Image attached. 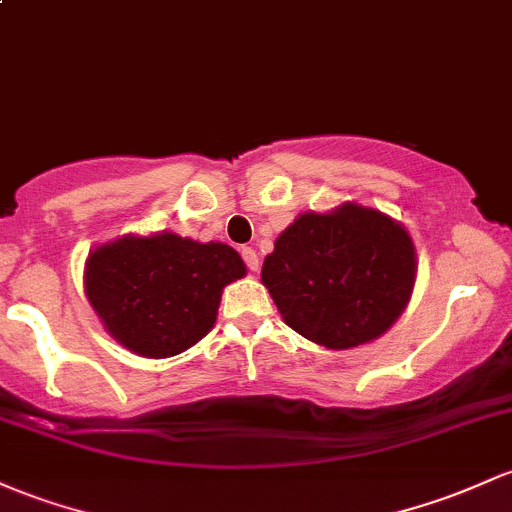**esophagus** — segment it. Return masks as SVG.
Listing matches in <instances>:
<instances>
[{"label": "esophagus", "mask_w": 512, "mask_h": 512, "mask_svg": "<svg viewBox=\"0 0 512 512\" xmlns=\"http://www.w3.org/2000/svg\"><path fill=\"white\" fill-rule=\"evenodd\" d=\"M240 255H243L245 265L250 272H257V269H260V257H257V252L252 250V247H243V250H240Z\"/></svg>", "instance_id": "obj_1"}]
</instances>
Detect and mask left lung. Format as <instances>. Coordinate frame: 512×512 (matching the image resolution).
<instances>
[{"label": "left lung", "mask_w": 512, "mask_h": 512, "mask_svg": "<svg viewBox=\"0 0 512 512\" xmlns=\"http://www.w3.org/2000/svg\"><path fill=\"white\" fill-rule=\"evenodd\" d=\"M413 282L411 235L384 213L355 204L303 213L262 265V284L284 323L330 350L386 333L411 299Z\"/></svg>", "instance_id": "1"}]
</instances>
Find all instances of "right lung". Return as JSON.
<instances>
[{"label":"right lung","instance_id":"right-lung-1","mask_svg":"<svg viewBox=\"0 0 512 512\" xmlns=\"http://www.w3.org/2000/svg\"><path fill=\"white\" fill-rule=\"evenodd\" d=\"M245 265L233 247L172 233L101 245L87 262V299L128 350L172 357L213 328L223 286Z\"/></svg>","mask_w":512,"mask_h":512}]
</instances>
